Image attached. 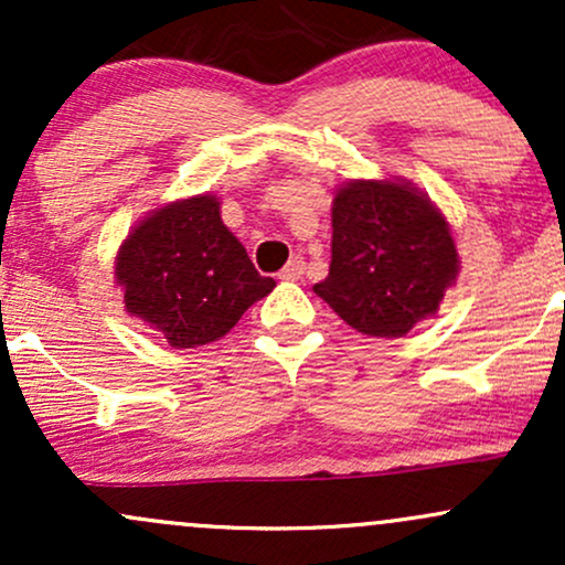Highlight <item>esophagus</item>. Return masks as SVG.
<instances>
[{"label":"esophagus","instance_id":"obj_1","mask_svg":"<svg viewBox=\"0 0 565 565\" xmlns=\"http://www.w3.org/2000/svg\"><path fill=\"white\" fill-rule=\"evenodd\" d=\"M305 274V260L302 257H291V260L284 265L281 274H278V278H284V281H297Z\"/></svg>","mask_w":565,"mask_h":565}]
</instances>
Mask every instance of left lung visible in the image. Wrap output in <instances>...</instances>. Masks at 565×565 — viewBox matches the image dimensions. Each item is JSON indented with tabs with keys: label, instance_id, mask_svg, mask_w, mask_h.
<instances>
[{
	"label": "left lung",
	"instance_id": "1",
	"mask_svg": "<svg viewBox=\"0 0 565 565\" xmlns=\"http://www.w3.org/2000/svg\"><path fill=\"white\" fill-rule=\"evenodd\" d=\"M433 201L404 180H350L332 206V265L313 291L369 337H404L438 310L459 270Z\"/></svg>",
	"mask_w": 565,
	"mask_h": 565
}]
</instances>
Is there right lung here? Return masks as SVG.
Wrapping results in <instances>:
<instances>
[{"label": "right lung", "mask_w": 565, "mask_h": 565, "mask_svg": "<svg viewBox=\"0 0 565 565\" xmlns=\"http://www.w3.org/2000/svg\"><path fill=\"white\" fill-rule=\"evenodd\" d=\"M127 313L172 348H199L236 327L249 305L276 287L220 217L210 193L151 212L116 255Z\"/></svg>", "instance_id": "right-lung-1"}]
</instances>
